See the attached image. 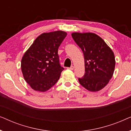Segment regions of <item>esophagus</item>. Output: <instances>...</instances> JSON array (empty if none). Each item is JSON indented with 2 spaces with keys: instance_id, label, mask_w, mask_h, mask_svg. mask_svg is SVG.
<instances>
[{
  "instance_id": "1",
  "label": "esophagus",
  "mask_w": 131,
  "mask_h": 131,
  "mask_svg": "<svg viewBox=\"0 0 131 131\" xmlns=\"http://www.w3.org/2000/svg\"><path fill=\"white\" fill-rule=\"evenodd\" d=\"M74 67L73 66H71L70 67H69V68H68V69H69V70H74Z\"/></svg>"
}]
</instances>
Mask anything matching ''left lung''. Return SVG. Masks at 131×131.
Masks as SVG:
<instances>
[{
	"mask_svg": "<svg viewBox=\"0 0 131 131\" xmlns=\"http://www.w3.org/2000/svg\"><path fill=\"white\" fill-rule=\"evenodd\" d=\"M85 59V74L79 78L82 86L92 92L100 91L112 79L115 68L113 52L99 36L92 33H73Z\"/></svg>",
	"mask_w": 131,
	"mask_h": 131,
	"instance_id": "obj_1",
	"label": "left lung"
}]
</instances>
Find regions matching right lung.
Wrapping results in <instances>:
<instances>
[{
    "mask_svg": "<svg viewBox=\"0 0 131 131\" xmlns=\"http://www.w3.org/2000/svg\"><path fill=\"white\" fill-rule=\"evenodd\" d=\"M66 36V32L60 30L42 33L23 55V77L35 91L45 92L60 79L64 69L60 66L58 49Z\"/></svg>",
    "mask_w": 131,
    "mask_h": 131,
    "instance_id": "right-lung-1",
    "label": "right lung"
}]
</instances>
